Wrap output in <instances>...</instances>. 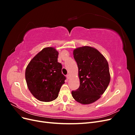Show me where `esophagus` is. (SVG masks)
Returning a JSON list of instances; mask_svg holds the SVG:
<instances>
[{
  "mask_svg": "<svg viewBox=\"0 0 135 135\" xmlns=\"http://www.w3.org/2000/svg\"><path fill=\"white\" fill-rule=\"evenodd\" d=\"M70 74H67L66 75V78H67L69 79V78H70Z\"/></svg>",
  "mask_w": 135,
  "mask_h": 135,
  "instance_id": "esophagus-1",
  "label": "esophagus"
}]
</instances>
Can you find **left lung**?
Wrapping results in <instances>:
<instances>
[{"mask_svg": "<svg viewBox=\"0 0 135 135\" xmlns=\"http://www.w3.org/2000/svg\"><path fill=\"white\" fill-rule=\"evenodd\" d=\"M78 68L80 85L71 92L75 101L90 104L101 97L110 80L109 64L105 57L96 48L83 46L73 51Z\"/></svg>", "mask_w": 135, "mask_h": 135, "instance_id": "1", "label": "left lung"}]
</instances>
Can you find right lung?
<instances>
[{
    "label": "right lung",
    "instance_id": "right-lung-1",
    "mask_svg": "<svg viewBox=\"0 0 135 135\" xmlns=\"http://www.w3.org/2000/svg\"><path fill=\"white\" fill-rule=\"evenodd\" d=\"M59 52L54 47H46L28 63L25 79L29 91L36 99L50 102L57 98L65 77L62 65L57 62Z\"/></svg>",
    "mask_w": 135,
    "mask_h": 135
}]
</instances>
